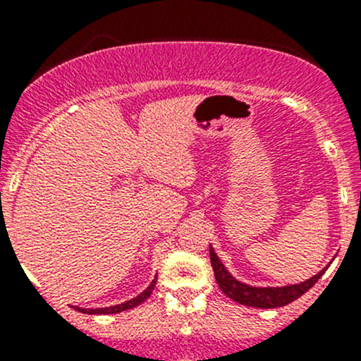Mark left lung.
Instances as JSON below:
<instances>
[{"label":"left lung","mask_w":361,"mask_h":361,"mask_svg":"<svg viewBox=\"0 0 361 361\" xmlns=\"http://www.w3.org/2000/svg\"><path fill=\"white\" fill-rule=\"evenodd\" d=\"M209 258L211 265H213L214 278H216L218 286L221 288V292L227 295L232 300L239 302L243 305H250V307H260V309H272V307H281V305L290 304V302L297 300L300 295H304L309 288L314 286V283L325 274V271L329 269L323 267L318 274H314L312 278L305 279L302 283H295V285H286V286H251L246 283L235 279L231 272L227 271L221 260L218 258V255L214 253L213 246L209 245Z\"/></svg>","instance_id":"1"}]
</instances>
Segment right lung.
I'll return each instance as SVG.
<instances>
[{"label":"right lung","instance_id":"1","mask_svg":"<svg viewBox=\"0 0 361 361\" xmlns=\"http://www.w3.org/2000/svg\"><path fill=\"white\" fill-rule=\"evenodd\" d=\"M155 283H157V276L154 278V281L150 283V286H148L147 290H143L137 297L130 298V300L127 302H122V304H116V305H110V307H97V309H85V307H76V305H73V307L76 309V311L80 312H85V314H116V312H122V311H127V309H133L136 307V305L143 304L145 300H147L148 297L152 295V290H154Z\"/></svg>","mask_w":361,"mask_h":361}]
</instances>
